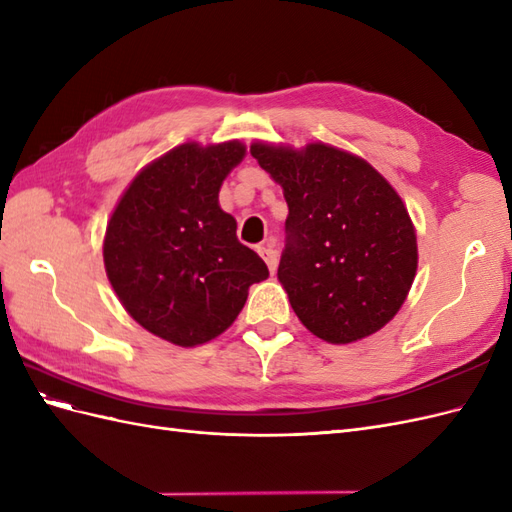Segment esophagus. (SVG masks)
I'll list each match as a JSON object with an SVG mask.
<instances>
[{
    "label": "esophagus",
    "mask_w": 512,
    "mask_h": 512,
    "mask_svg": "<svg viewBox=\"0 0 512 512\" xmlns=\"http://www.w3.org/2000/svg\"><path fill=\"white\" fill-rule=\"evenodd\" d=\"M258 254L262 256V260L267 262V267H269V271L271 273H275V269H277V252L273 250V247L267 243V245H262V247H258Z\"/></svg>",
    "instance_id": "1"
}]
</instances>
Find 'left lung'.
<instances>
[{"label":"left lung","instance_id":"8db88e82","mask_svg":"<svg viewBox=\"0 0 512 512\" xmlns=\"http://www.w3.org/2000/svg\"><path fill=\"white\" fill-rule=\"evenodd\" d=\"M288 203L277 280L309 333L352 344L380 331L416 275V232L404 200L359 156L324 143H252Z\"/></svg>","mask_w":512,"mask_h":512}]
</instances>
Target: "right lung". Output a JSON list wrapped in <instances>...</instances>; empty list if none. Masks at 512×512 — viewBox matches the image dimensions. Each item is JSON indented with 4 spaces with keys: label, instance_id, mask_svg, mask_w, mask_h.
Instances as JSON below:
<instances>
[{
    "label": "right lung",
    "instance_id": "obj_1",
    "mask_svg": "<svg viewBox=\"0 0 512 512\" xmlns=\"http://www.w3.org/2000/svg\"><path fill=\"white\" fill-rule=\"evenodd\" d=\"M245 145L183 143L138 173L108 220L104 267L126 312L149 333L192 348L222 335L269 277L218 194Z\"/></svg>",
    "mask_w": 512,
    "mask_h": 512
}]
</instances>
